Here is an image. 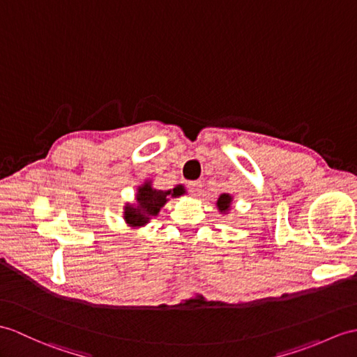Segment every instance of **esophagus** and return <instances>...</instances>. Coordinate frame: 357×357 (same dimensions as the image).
I'll use <instances>...</instances> for the list:
<instances>
[{"label":"esophagus","instance_id":"34e87169","mask_svg":"<svg viewBox=\"0 0 357 357\" xmlns=\"http://www.w3.org/2000/svg\"><path fill=\"white\" fill-rule=\"evenodd\" d=\"M188 190L193 196H199L202 193V182L201 181H192L188 182Z\"/></svg>","mask_w":357,"mask_h":357}]
</instances>
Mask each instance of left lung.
<instances>
[{
	"mask_svg": "<svg viewBox=\"0 0 357 357\" xmlns=\"http://www.w3.org/2000/svg\"><path fill=\"white\" fill-rule=\"evenodd\" d=\"M231 204H233V196L228 193H223L219 196L216 206L218 210L220 211V214H228V211L231 210Z\"/></svg>",
	"mask_w": 357,
	"mask_h": 357,
	"instance_id": "left-lung-1",
	"label": "left lung"
}]
</instances>
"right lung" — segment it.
Returning a JSON list of instances; mask_svg holds the SVG:
<instances>
[{"label": "right lung", "instance_id": "add662e5", "mask_svg": "<svg viewBox=\"0 0 357 357\" xmlns=\"http://www.w3.org/2000/svg\"><path fill=\"white\" fill-rule=\"evenodd\" d=\"M185 195L184 185H176L173 190H156L151 179L137 188L135 204L124 205L123 219L130 228H139L147 225L152 218L158 216L160 210L167 204L169 197H179Z\"/></svg>", "mask_w": 357, "mask_h": 357}]
</instances>
